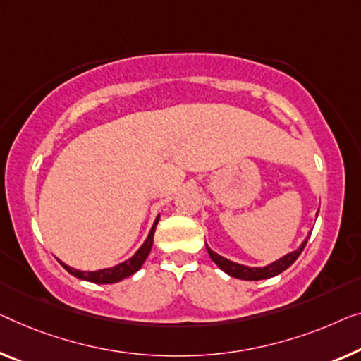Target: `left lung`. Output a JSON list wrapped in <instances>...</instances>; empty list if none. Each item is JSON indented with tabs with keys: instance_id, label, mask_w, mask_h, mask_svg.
Returning a JSON list of instances; mask_svg holds the SVG:
<instances>
[{
	"instance_id": "8db88e82",
	"label": "left lung",
	"mask_w": 361,
	"mask_h": 361,
	"mask_svg": "<svg viewBox=\"0 0 361 361\" xmlns=\"http://www.w3.org/2000/svg\"><path fill=\"white\" fill-rule=\"evenodd\" d=\"M318 217V215H316ZM306 238L303 243L300 245L298 250H295L292 252H288V255H285L281 259L271 262L269 266L264 267H248V266H243V264H238V262H233L227 259V257L217 255V252H214L211 248H209L207 243H206V248L209 256H211V259L217 264L220 269H222L224 272H227L228 276H232L235 279H241V281H262V279H269V277H274L277 276V274L283 272L285 269H288L290 266L293 264L295 261L298 259V256L301 255V251L305 250L306 246Z\"/></svg>"
}]
</instances>
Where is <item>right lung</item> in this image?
I'll return each instance as SVG.
<instances>
[{
	"label": "right lung",
	"mask_w": 361,
	"mask_h": 361,
	"mask_svg": "<svg viewBox=\"0 0 361 361\" xmlns=\"http://www.w3.org/2000/svg\"><path fill=\"white\" fill-rule=\"evenodd\" d=\"M159 219L160 215H157V219H155V222L152 225V228H150V232L147 235L146 241H144L141 248H139L136 252H134V256L129 257V259L120 262V264L113 266V267H106V269H100V271H78V269L74 267H69L68 264H64L60 259V264L66 269L69 274H73L74 277L78 279H82V281H87V282H94V283H115V282H120L123 279H126L129 276H133L134 272H137L139 269L142 267L144 261L147 259L150 250H152V243H154V233H155V227H157L159 224Z\"/></svg>",
	"instance_id": "1"
}]
</instances>
